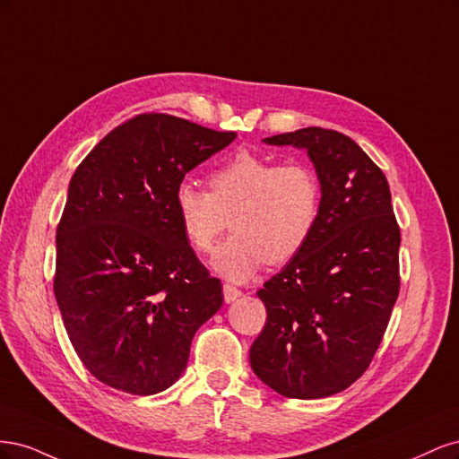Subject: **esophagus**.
<instances>
[{"label": "esophagus", "instance_id": "obj_1", "mask_svg": "<svg viewBox=\"0 0 459 459\" xmlns=\"http://www.w3.org/2000/svg\"><path fill=\"white\" fill-rule=\"evenodd\" d=\"M241 295H243V293H241V290H239L238 287H233V285H230V283L224 285V300H226V302H235Z\"/></svg>", "mask_w": 459, "mask_h": 459}]
</instances>
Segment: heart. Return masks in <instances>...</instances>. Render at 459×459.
Masks as SVG:
<instances>
[{
	"label": "heart",
	"instance_id": "heart-1",
	"mask_svg": "<svg viewBox=\"0 0 459 459\" xmlns=\"http://www.w3.org/2000/svg\"><path fill=\"white\" fill-rule=\"evenodd\" d=\"M211 193L182 179L174 187V211L187 243L211 253L228 228L233 235L218 247L212 268L230 281H247L264 262L285 264L308 243L319 216L322 189L300 162L277 164L239 151L208 176Z\"/></svg>",
	"mask_w": 459,
	"mask_h": 459
}]
</instances>
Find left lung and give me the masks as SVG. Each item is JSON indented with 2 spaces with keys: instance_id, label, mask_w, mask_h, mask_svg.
Wrapping results in <instances>:
<instances>
[{
  "instance_id": "left-lung-1",
  "label": "left lung",
  "mask_w": 459,
  "mask_h": 459,
  "mask_svg": "<svg viewBox=\"0 0 459 459\" xmlns=\"http://www.w3.org/2000/svg\"><path fill=\"white\" fill-rule=\"evenodd\" d=\"M264 143L308 152L322 203L308 243L258 290L268 317L251 368L281 396L325 398L362 377L398 299L391 189L362 147L335 130L302 128Z\"/></svg>"
}]
</instances>
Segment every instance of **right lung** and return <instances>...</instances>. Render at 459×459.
Segmentation results:
<instances>
[{
	"label": "right lung",
	"instance_id": "add662e5",
	"mask_svg": "<svg viewBox=\"0 0 459 459\" xmlns=\"http://www.w3.org/2000/svg\"><path fill=\"white\" fill-rule=\"evenodd\" d=\"M238 134L137 115L80 162L57 226L53 290L82 364L147 396L184 373L193 335L224 302L187 243L174 187Z\"/></svg>",
	"mask_w": 459,
	"mask_h": 459
}]
</instances>
